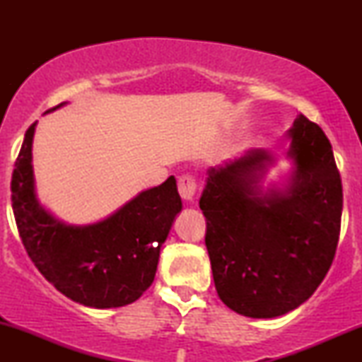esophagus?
I'll use <instances>...</instances> for the list:
<instances>
[{
	"mask_svg": "<svg viewBox=\"0 0 362 362\" xmlns=\"http://www.w3.org/2000/svg\"><path fill=\"white\" fill-rule=\"evenodd\" d=\"M177 189H180V194L186 202L194 201L196 194V181L192 176H181L180 181H177Z\"/></svg>",
	"mask_w": 362,
	"mask_h": 362,
	"instance_id": "1",
	"label": "esophagus"
}]
</instances>
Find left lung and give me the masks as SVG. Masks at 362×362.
I'll return each mask as SVG.
<instances>
[{"instance_id": "left-lung-1", "label": "left lung", "mask_w": 362, "mask_h": 362, "mask_svg": "<svg viewBox=\"0 0 362 362\" xmlns=\"http://www.w3.org/2000/svg\"><path fill=\"white\" fill-rule=\"evenodd\" d=\"M288 175L264 186L274 153L252 148L211 168L199 207L219 298L249 318L305 303L328 274L339 239L343 189L331 143L305 115L286 130Z\"/></svg>"}]
</instances>
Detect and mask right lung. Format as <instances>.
I'll use <instances>...</instances> for the list:
<instances>
[{"instance_id":"1","label":"right lung","mask_w":362,"mask_h":362,"mask_svg":"<svg viewBox=\"0 0 362 362\" xmlns=\"http://www.w3.org/2000/svg\"><path fill=\"white\" fill-rule=\"evenodd\" d=\"M36 125L24 135L11 180L13 212L24 249L44 279L76 303L98 310L133 303L155 280L161 245L182 209L176 177L141 191L105 219L67 224L37 197Z\"/></svg>"}]
</instances>
